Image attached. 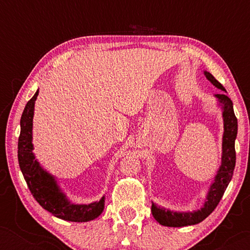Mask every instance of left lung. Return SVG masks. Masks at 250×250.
Returning a JSON list of instances; mask_svg holds the SVG:
<instances>
[{"instance_id": "1", "label": "left lung", "mask_w": 250, "mask_h": 250, "mask_svg": "<svg viewBox=\"0 0 250 250\" xmlns=\"http://www.w3.org/2000/svg\"><path fill=\"white\" fill-rule=\"evenodd\" d=\"M207 80L215 86L225 91L220 82L215 78L210 73L205 71ZM218 99L223 109V122H224V133H223V143H222V164L220 169L217 170L215 176L214 183L210 186L208 191L206 201H205L203 208L199 210L192 211V213H177V211H170L165 208H160L152 203L151 211L155 220L159 224L165 227L181 228L188 227V225H194L204 221L208 215L213 213V210L220 203L227 188L230 183L233 175L235 166V149L234 141L238 133V121L233 111V104L231 99L225 93L215 94Z\"/></svg>"}]
</instances>
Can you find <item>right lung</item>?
<instances>
[{
  "label": "right lung",
  "instance_id": "obj_1",
  "mask_svg": "<svg viewBox=\"0 0 250 250\" xmlns=\"http://www.w3.org/2000/svg\"><path fill=\"white\" fill-rule=\"evenodd\" d=\"M39 91L27 102L20 119L18 140V162L22 175L35 200L44 209L61 220L88 222L97 218L104 208V197L88 205H75L61 192L54 177L44 170L33 153V116L34 104Z\"/></svg>",
  "mask_w": 250,
  "mask_h": 250
}]
</instances>
